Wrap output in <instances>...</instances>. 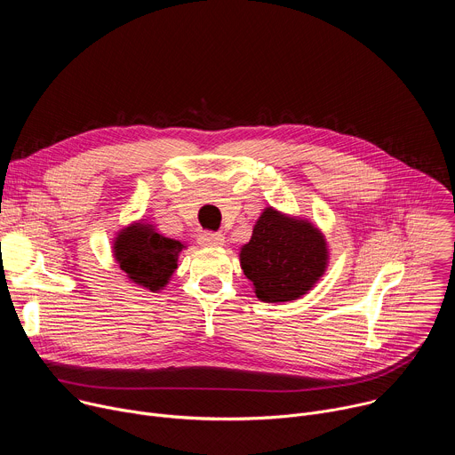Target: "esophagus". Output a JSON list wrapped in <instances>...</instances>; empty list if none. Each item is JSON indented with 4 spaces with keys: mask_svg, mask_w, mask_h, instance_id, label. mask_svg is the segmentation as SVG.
I'll return each mask as SVG.
<instances>
[{
    "mask_svg": "<svg viewBox=\"0 0 455 455\" xmlns=\"http://www.w3.org/2000/svg\"><path fill=\"white\" fill-rule=\"evenodd\" d=\"M198 243L202 246H221L225 243V235L220 232H202L198 235Z\"/></svg>",
    "mask_w": 455,
    "mask_h": 455,
    "instance_id": "1",
    "label": "esophagus"
}]
</instances>
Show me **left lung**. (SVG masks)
Instances as JSON below:
<instances>
[{"mask_svg":"<svg viewBox=\"0 0 455 455\" xmlns=\"http://www.w3.org/2000/svg\"><path fill=\"white\" fill-rule=\"evenodd\" d=\"M326 243L306 221L267 209L241 248V268L257 299L286 302L304 295L326 268Z\"/></svg>","mask_w":455,"mask_h":455,"instance_id":"obj_1","label":"left lung"}]
</instances>
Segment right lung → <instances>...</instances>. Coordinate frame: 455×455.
I'll list each match as a JSON object with an SVG mask.
<instances>
[{
	"label": "right lung",
	"mask_w": 455,
	"mask_h": 455,
	"mask_svg": "<svg viewBox=\"0 0 455 455\" xmlns=\"http://www.w3.org/2000/svg\"><path fill=\"white\" fill-rule=\"evenodd\" d=\"M113 248L120 270L135 284L156 291L167 284L176 270L183 244L164 237L151 227L133 225L118 234Z\"/></svg>",
	"instance_id": "right-lung-1"
}]
</instances>
